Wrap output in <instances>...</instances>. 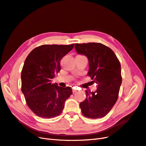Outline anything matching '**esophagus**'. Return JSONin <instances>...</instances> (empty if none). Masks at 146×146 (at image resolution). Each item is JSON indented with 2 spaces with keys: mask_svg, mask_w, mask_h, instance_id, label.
<instances>
[{
  "mask_svg": "<svg viewBox=\"0 0 146 146\" xmlns=\"http://www.w3.org/2000/svg\"><path fill=\"white\" fill-rule=\"evenodd\" d=\"M77 87H73V88H72V92H76V91H77Z\"/></svg>",
  "mask_w": 146,
  "mask_h": 146,
  "instance_id": "1",
  "label": "esophagus"
}]
</instances>
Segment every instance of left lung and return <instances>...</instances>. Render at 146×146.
<instances>
[{"mask_svg": "<svg viewBox=\"0 0 146 146\" xmlns=\"http://www.w3.org/2000/svg\"><path fill=\"white\" fill-rule=\"evenodd\" d=\"M75 48L77 54L88 58V75L98 85L94 92L86 90V98L80 104L82 113L88 118L103 117L118 98L122 83L120 62L111 48L101 43L76 44Z\"/></svg>", "mask_w": 146, "mask_h": 146, "instance_id": "left-lung-1", "label": "left lung"}]
</instances>
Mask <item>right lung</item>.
Returning <instances> with one entry per match:
<instances>
[{"label": "right lung", "instance_id": "obj_1", "mask_svg": "<svg viewBox=\"0 0 146 146\" xmlns=\"http://www.w3.org/2000/svg\"><path fill=\"white\" fill-rule=\"evenodd\" d=\"M71 45H42L26 58L21 72L22 92L26 103L36 115L52 118L62 112L65 101L72 94V88L52 83L61 70L60 61L71 50Z\"/></svg>", "mask_w": 146, "mask_h": 146}]
</instances>
